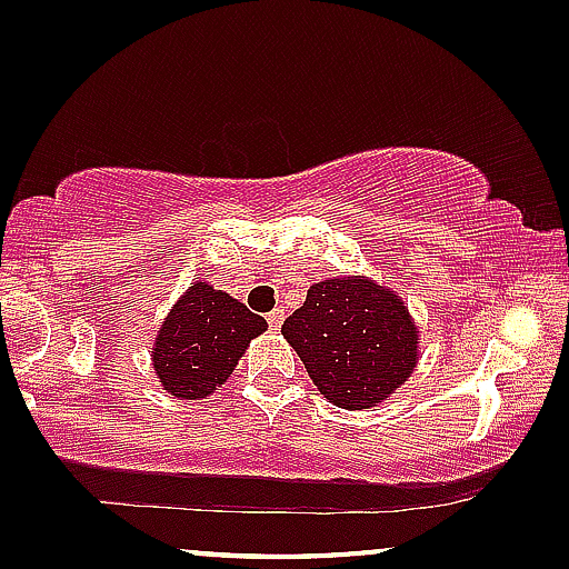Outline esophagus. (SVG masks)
<instances>
[{"label": "esophagus", "mask_w": 569, "mask_h": 569, "mask_svg": "<svg viewBox=\"0 0 569 569\" xmlns=\"http://www.w3.org/2000/svg\"><path fill=\"white\" fill-rule=\"evenodd\" d=\"M284 322V309L277 307L273 311H268V326H271V331H279Z\"/></svg>", "instance_id": "1"}]
</instances>
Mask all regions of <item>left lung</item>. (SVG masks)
<instances>
[{"label":"left lung","instance_id":"1","mask_svg":"<svg viewBox=\"0 0 569 569\" xmlns=\"http://www.w3.org/2000/svg\"><path fill=\"white\" fill-rule=\"evenodd\" d=\"M282 336L311 382L341 409H369L396 393L420 358V331L401 296L369 277L311 284Z\"/></svg>","mask_w":569,"mask_h":569}]
</instances>
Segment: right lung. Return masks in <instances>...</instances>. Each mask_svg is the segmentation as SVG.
I'll return each instance as SVG.
<instances>
[{"label":"right lung","instance_id":"obj_1","mask_svg":"<svg viewBox=\"0 0 569 569\" xmlns=\"http://www.w3.org/2000/svg\"><path fill=\"white\" fill-rule=\"evenodd\" d=\"M268 322L209 282H194L173 303L151 347V366L164 393L206 399L233 375L249 341Z\"/></svg>","mask_w":569,"mask_h":569}]
</instances>
